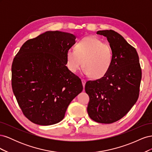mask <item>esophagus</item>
Masks as SVG:
<instances>
[{
    "instance_id": "1",
    "label": "esophagus",
    "mask_w": 152,
    "mask_h": 152,
    "mask_svg": "<svg viewBox=\"0 0 152 152\" xmlns=\"http://www.w3.org/2000/svg\"><path fill=\"white\" fill-rule=\"evenodd\" d=\"M86 82V80L85 79H82V85H83L84 88V87H85Z\"/></svg>"
}]
</instances>
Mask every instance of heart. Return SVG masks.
<instances>
[{
  "mask_svg": "<svg viewBox=\"0 0 152 152\" xmlns=\"http://www.w3.org/2000/svg\"><path fill=\"white\" fill-rule=\"evenodd\" d=\"M66 60L68 68L72 73H76L83 63L84 74L99 79L111 68L113 53L108 44L98 38L86 37L78 41L75 50H67Z\"/></svg>",
  "mask_w": 152,
  "mask_h": 152,
  "instance_id": "1",
  "label": "heart"
}]
</instances>
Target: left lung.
I'll return each instance as SVG.
<instances>
[{
	"label": "left lung",
	"mask_w": 152,
	"mask_h": 152,
	"mask_svg": "<svg viewBox=\"0 0 152 152\" xmlns=\"http://www.w3.org/2000/svg\"><path fill=\"white\" fill-rule=\"evenodd\" d=\"M97 34L107 38L113 62L104 76L86 82L87 110L95 122L111 124L125 116L138 99L141 69L136 49L121 35L112 30H99Z\"/></svg>",
	"instance_id": "left-lung-1"
}]
</instances>
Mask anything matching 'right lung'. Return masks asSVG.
I'll use <instances>...</instances> for the list:
<instances>
[{
  "label": "right lung",
  "mask_w": 152,
  "mask_h": 152,
  "mask_svg": "<svg viewBox=\"0 0 152 152\" xmlns=\"http://www.w3.org/2000/svg\"><path fill=\"white\" fill-rule=\"evenodd\" d=\"M76 37L48 31L25 42L12 64V88L25 116L49 126L61 121L72 101L83 90L80 79L66 66Z\"/></svg>",
  "instance_id": "add662e5"
}]
</instances>
